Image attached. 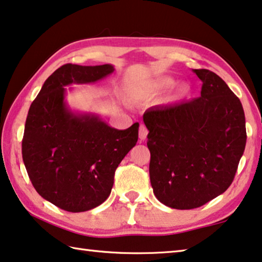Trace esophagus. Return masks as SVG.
<instances>
[{
  "mask_svg": "<svg viewBox=\"0 0 262 262\" xmlns=\"http://www.w3.org/2000/svg\"><path fill=\"white\" fill-rule=\"evenodd\" d=\"M147 135H148V129L147 127L144 126V124H141L140 126V129H139V138L141 141H144L147 139Z\"/></svg>",
  "mask_w": 262,
  "mask_h": 262,
  "instance_id": "obj_1",
  "label": "esophagus"
}]
</instances>
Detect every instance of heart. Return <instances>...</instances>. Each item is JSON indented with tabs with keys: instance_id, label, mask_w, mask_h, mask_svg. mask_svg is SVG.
I'll return each mask as SVG.
<instances>
[{
	"instance_id": "1",
	"label": "heart",
	"mask_w": 262,
	"mask_h": 262,
	"mask_svg": "<svg viewBox=\"0 0 262 262\" xmlns=\"http://www.w3.org/2000/svg\"><path fill=\"white\" fill-rule=\"evenodd\" d=\"M176 81L173 80L172 78H163L161 79V80H159L155 84V90L156 91H160V92H162V91H167L169 89H171V87L175 86ZM190 92V87L188 85H182L180 87V94L181 95H186Z\"/></svg>"
}]
</instances>
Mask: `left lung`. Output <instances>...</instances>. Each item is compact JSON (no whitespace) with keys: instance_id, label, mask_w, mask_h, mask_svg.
Segmentation results:
<instances>
[{"instance_id":"obj_1","label":"left lung","mask_w":262,"mask_h":262,"mask_svg":"<svg viewBox=\"0 0 262 262\" xmlns=\"http://www.w3.org/2000/svg\"><path fill=\"white\" fill-rule=\"evenodd\" d=\"M192 71L203 81L201 97L143 114L154 194L177 210L196 209L225 192L247 139L239 98L214 72Z\"/></svg>"}]
</instances>
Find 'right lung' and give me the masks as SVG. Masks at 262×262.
Masks as SVG:
<instances>
[{"instance_id":"right-lung-1","label":"right lung","mask_w":262,"mask_h":262,"mask_svg":"<svg viewBox=\"0 0 262 262\" xmlns=\"http://www.w3.org/2000/svg\"><path fill=\"white\" fill-rule=\"evenodd\" d=\"M114 72L111 64H65L41 86L27 116L22 155L41 197L69 212L99 206L111 194L115 170L139 139V122L124 130L98 115L74 113L65 86L91 84Z\"/></svg>"}]
</instances>
